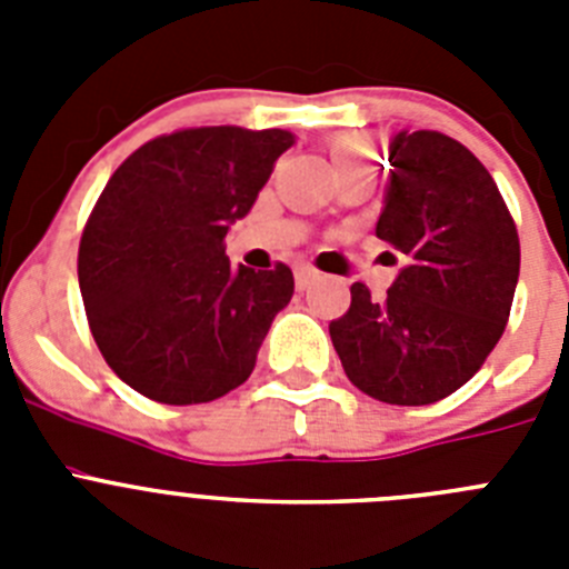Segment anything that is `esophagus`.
<instances>
[{
  "label": "esophagus",
  "instance_id": "1",
  "mask_svg": "<svg viewBox=\"0 0 569 569\" xmlns=\"http://www.w3.org/2000/svg\"><path fill=\"white\" fill-rule=\"evenodd\" d=\"M313 279H316V270L313 268H305V264H301V268H296V288H299V290L308 288V284Z\"/></svg>",
  "mask_w": 569,
  "mask_h": 569
}]
</instances>
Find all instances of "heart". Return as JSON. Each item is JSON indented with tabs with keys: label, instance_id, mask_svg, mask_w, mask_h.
Wrapping results in <instances>:
<instances>
[{
	"label": "heart",
	"instance_id": "heart-1",
	"mask_svg": "<svg viewBox=\"0 0 569 569\" xmlns=\"http://www.w3.org/2000/svg\"><path fill=\"white\" fill-rule=\"evenodd\" d=\"M330 150H333L336 170L370 168V162H373V156H376L373 139H370V136H365V133L339 136Z\"/></svg>",
	"mask_w": 569,
	"mask_h": 569
}]
</instances>
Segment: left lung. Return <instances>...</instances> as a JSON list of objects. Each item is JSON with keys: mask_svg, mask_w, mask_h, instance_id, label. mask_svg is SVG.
<instances>
[{"mask_svg": "<svg viewBox=\"0 0 569 569\" xmlns=\"http://www.w3.org/2000/svg\"><path fill=\"white\" fill-rule=\"evenodd\" d=\"M376 236L405 256V268L385 301L356 281L330 339L361 393L433 405L470 381L505 333L519 233L492 176L465 144L436 130H399Z\"/></svg>", "mask_w": 569, "mask_h": 569, "instance_id": "1", "label": "left lung"}]
</instances>
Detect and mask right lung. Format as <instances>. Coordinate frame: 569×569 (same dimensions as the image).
I'll return each mask as SVG.
<instances>
[{
	"label": "right lung",
	"mask_w": 569,
	"mask_h": 569,
	"mask_svg": "<svg viewBox=\"0 0 569 569\" xmlns=\"http://www.w3.org/2000/svg\"><path fill=\"white\" fill-rule=\"evenodd\" d=\"M293 142L279 128L176 130L110 176L79 241V290L104 361L136 393L202 405L253 373L293 273L233 270L224 236Z\"/></svg>",
	"instance_id": "obj_1"
}]
</instances>
